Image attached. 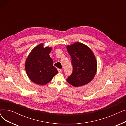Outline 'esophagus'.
<instances>
[{
  "label": "esophagus",
  "instance_id": "obj_1",
  "mask_svg": "<svg viewBox=\"0 0 126 126\" xmlns=\"http://www.w3.org/2000/svg\"><path fill=\"white\" fill-rule=\"evenodd\" d=\"M58 72H59V73H61V72H62V70L61 69H58Z\"/></svg>",
  "mask_w": 126,
  "mask_h": 126
}]
</instances>
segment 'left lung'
Masks as SVG:
<instances>
[{
    "label": "left lung",
    "instance_id": "8db88e82",
    "mask_svg": "<svg viewBox=\"0 0 126 126\" xmlns=\"http://www.w3.org/2000/svg\"><path fill=\"white\" fill-rule=\"evenodd\" d=\"M66 48L73 67L72 74L66 80L67 82L75 87L88 84L97 71V61L93 52L87 45L77 42L67 45Z\"/></svg>",
    "mask_w": 126,
    "mask_h": 126
}]
</instances>
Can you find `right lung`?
I'll return each mask as SVG.
<instances>
[{
	"label": "right lung",
	"mask_w": 126,
	"mask_h": 126,
	"mask_svg": "<svg viewBox=\"0 0 126 126\" xmlns=\"http://www.w3.org/2000/svg\"><path fill=\"white\" fill-rule=\"evenodd\" d=\"M51 50V47H43V44L41 43L32 49L26 58L25 71L32 82L44 85L50 82L58 74L49 56Z\"/></svg>",
	"instance_id": "1"
}]
</instances>
